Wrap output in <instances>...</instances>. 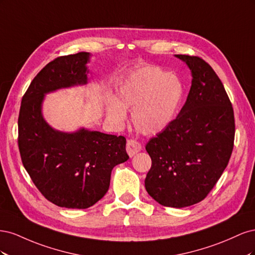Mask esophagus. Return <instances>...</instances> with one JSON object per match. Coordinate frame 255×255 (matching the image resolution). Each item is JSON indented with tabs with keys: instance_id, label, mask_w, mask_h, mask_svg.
I'll return each mask as SVG.
<instances>
[{
	"instance_id": "esophagus-1",
	"label": "esophagus",
	"mask_w": 255,
	"mask_h": 255,
	"mask_svg": "<svg viewBox=\"0 0 255 255\" xmlns=\"http://www.w3.org/2000/svg\"><path fill=\"white\" fill-rule=\"evenodd\" d=\"M141 144L138 142V141H136V140H133V139H130V140H128V143H127V152H128V156L129 157H133L135 154H137L138 152H139L140 150H141Z\"/></svg>"
}]
</instances>
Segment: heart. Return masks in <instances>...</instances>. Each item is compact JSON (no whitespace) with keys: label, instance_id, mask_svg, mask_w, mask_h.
Returning a JSON list of instances; mask_svg holds the SVG:
<instances>
[{"label":"heart","instance_id":"heart-1","mask_svg":"<svg viewBox=\"0 0 255 255\" xmlns=\"http://www.w3.org/2000/svg\"><path fill=\"white\" fill-rule=\"evenodd\" d=\"M184 95L177 75L157 66H144L130 73L118 90L117 103L107 106V117L125 121L126 110L132 113L138 132L154 135L164 130L175 118Z\"/></svg>","mask_w":255,"mask_h":255}]
</instances>
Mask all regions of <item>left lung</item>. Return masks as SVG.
I'll use <instances>...</instances> for the list:
<instances>
[{
	"label": "left lung",
	"mask_w": 255,
	"mask_h": 255,
	"mask_svg": "<svg viewBox=\"0 0 255 255\" xmlns=\"http://www.w3.org/2000/svg\"><path fill=\"white\" fill-rule=\"evenodd\" d=\"M188 66L191 87L177 117L149 140L148 194L164 206L194 205L208 195L233 151L232 104L213 68L198 56L175 55Z\"/></svg>",
	"instance_id": "obj_1"
}]
</instances>
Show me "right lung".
Wrapping results in <instances>:
<instances>
[{
    "label": "right lung",
    "mask_w": 255,
    "mask_h": 255,
    "mask_svg": "<svg viewBox=\"0 0 255 255\" xmlns=\"http://www.w3.org/2000/svg\"><path fill=\"white\" fill-rule=\"evenodd\" d=\"M90 54L54 59L38 73L22 98L18 144L23 166L50 202L66 208H88L110 188L115 166L128 160L123 136L81 128L67 133L53 128L42 115L44 97L89 81Z\"/></svg>",
    "instance_id": "1"
}]
</instances>
